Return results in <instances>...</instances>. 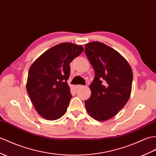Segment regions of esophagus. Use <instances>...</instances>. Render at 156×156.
<instances>
[{
  "label": "esophagus",
  "instance_id": "esophagus-1",
  "mask_svg": "<svg viewBox=\"0 0 156 156\" xmlns=\"http://www.w3.org/2000/svg\"><path fill=\"white\" fill-rule=\"evenodd\" d=\"M82 88H84V86H82V85H76V88H77V89Z\"/></svg>",
  "mask_w": 156,
  "mask_h": 156
}]
</instances>
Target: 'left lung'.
I'll return each mask as SVG.
<instances>
[{
	"label": "left lung",
	"instance_id": "left-lung-1",
	"mask_svg": "<svg viewBox=\"0 0 156 156\" xmlns=\"http://www.w3.org/2000/svg\"><path fill=\"white\" fill-rule=\"evenodd\" d=\"M85 53L95 72L90 85L91 96L85 100L88 113L98 121L115 116L128 101L133 73L120 54L102 42L85 44Z\"/></svg>",
	"mask_w": 156,
	"mask_h": 156
}]
</instances>
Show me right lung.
<instances>
[{
    "mask_svg": "<svg viewBox=\"0 0 156 156\" xmlns=\"http://www.w3.org/2000/svg\"><path fill=\"white\" fill-rule=\"evenodd\" d=\"M83 50L82 46L60 43L46 50L31 65L27 90L42 117L55 120L66 112L72 97L67 83L70 74V63Z\"/></svg>",
    "mask_w": 156,
    "mask_h": 156,
    "instance_id": "right-lung-1",
    "label": "right lung"
}]
</instances>
